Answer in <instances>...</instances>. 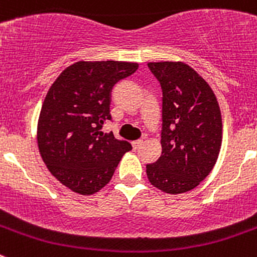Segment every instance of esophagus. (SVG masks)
<instances>
[{
	"label": "esophagus",
	"mask_w": 257,
	"mask_h": 257,
	"mask_svg": "<svg viewBox=\"0 0 257 257\" xmlns=\"http://www.w3.org/2000/svg\"><path fill=\"white\" fill-rule=\"evenodd\" d=\"M143 140L140 139V140H135V142H133V147H134V149H139L140 147H142L143 145Z\"/></svg>",
	"instance_id": "1"
}]
</instances>
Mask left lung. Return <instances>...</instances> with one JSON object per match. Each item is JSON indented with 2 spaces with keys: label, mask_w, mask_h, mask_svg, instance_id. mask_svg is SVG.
<instances>
[{
  "label": "left lung",
  "mask_w": 257,
  "mask_h": 257,
  "mask_svg": "<svg viewBox=\"0 0 257 257\" xmlns=\"http://www.w3.org/2000/svg\"><path fill=\"white\" fill-rule=\"evenodd\" d=\"M162 88V154L147 165L152 185L169 194L185 193L205 180L221 148V113L216 96L184 63H149Z\"/></svg>",
  "instance_id": "1"
}]
</instances>
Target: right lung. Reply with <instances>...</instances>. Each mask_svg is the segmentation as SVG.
<instances>
[{
  "label": "right lung",
  "mask_w": 257,
  "mask_h": 257,
  "mask_svg": "<svg viewBox=\"0 0 257 257\" xmlns=\"http://www.w3.org/2000/svg\"><path fill=\"white\" fill-rule=\"evenodd\" d=\"M139 65L124 61H77L61 72L46 95L38 119L41 157L63 185L88 196L105 187L133 147L101 133L112 121L113 86Z\"/></svg>",
  "instance_id": "1"
}]
</instances>
